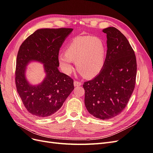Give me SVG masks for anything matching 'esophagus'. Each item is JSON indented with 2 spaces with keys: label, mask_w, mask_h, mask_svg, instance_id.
Wrapping results in <instances>:
<instances>
[{
  "label": "esophagus",
  "mask_w": 153,
  "mask_h": 153,
  "mask_svg": "<svg viewBox=\"0 0 153 153\" xmlns=\"http://www.w3.org/2000/svg\"><path fill=\"white\" fill-rule=\"evenodd\" d=\"M74 86H75V87H78V86H81L82 85V83L80 81L75 80L74 81Z\"/></svg>",
  "instance_id": "1"
}]
</instances>
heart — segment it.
<instances>
[{
    "label": "heart",
    "instance_id": "obj_1",
    "mask_svg": "<svg viewBox=\"0 0 153 153\" xmlns=\"http://www.w3.org/2000/svg\"><path fill=\"white\" fill-rule=\"evenodd\" d=\"M107 48L102 39L94 36H78L68 45L66 52L59 54V62L65 73L72 70V61L82 76L92 78L100 73L105 63Z\"/></svg>",
    "mask_w": 153,
    "mask_h": 153
}]
</instances>
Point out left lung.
<instances>
[{
	"mask_svg": "<svg viewBox=\"0 0 153 153\" xmlns=\"http://www.w3.org/2000/svg\"><path fill=\"white\" fill-rule=\"evenodd\" d=\"M107 51L103 69L83 84L85 105L90 114L101 120L112 118L122 112L134 89L137 71L134 50L127 38L114 27L103 30Z\"/></svg>",
	"mask_w": 153,
	"mask_h": 153,
	"instance_id": "8db88e82",
	"label": "left lung"
}]
</instances>
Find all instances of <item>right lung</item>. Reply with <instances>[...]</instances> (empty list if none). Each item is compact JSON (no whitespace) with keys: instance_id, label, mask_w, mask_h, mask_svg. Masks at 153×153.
<instances>
[{"instance_id":"obj_1","label":"right lung","mask_w":153,"mask_h":153,"mask_svg":"<svg viewBox=\"0 0 153 153\" xmlns=\"http://www.w3.org/2000/svg\"><path fill=\"white\" fill-rule=\"evenodd\" d=\"M72 28H45L36 30L22 43L15 69L17 91L26 110L40 117L53 114L74 90V81L58 70L59 52ZM44 64L47 74L41 84L33 86L26 80L25 70L29 62Z\"/></svg>"}]
</instances>
